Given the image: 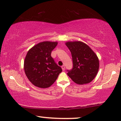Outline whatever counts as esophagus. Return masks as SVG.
<instances>
[{"label":"esophagus","mask_w":121,"mask_h":121,"mask_svg":"<svg viewBox=\"0 0 121 121\" xmlns=\"http://www.w3.org/2000/svg\"><path fill=\"white\" fill-rule=\"evenodd\" d=\"M61 68H62L63 71H65V66L64 65H62V66H61Z\"/></svg>","instance_id":"1"}]
</instances>
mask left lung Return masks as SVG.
<instances>
[{
	"instance_id": "8db88e82",
	"label": "left lung",
	"mask_w": 121,
	"mask_h": 121,
	"mask_svg": "<svg viewBox=\"0 0 121 121\" xmlns=\"http://www.w3.org/2000/svg\"><path fill=\"white\" fill-rule=\"evenodd\" d=\"M71 52L73 68L67 75L78 84L89 83L94 79L99 68V61L92 49L81 41L65 43Z\"/></svg>"
}]
</instances>
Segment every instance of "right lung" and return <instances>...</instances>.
Here are the masks:
<instances>
[{
  "mask_svg": "<svg viewBox=\"0 0 121 121\" xmlns=\"http://www.w3.org/2000/svg\"><path fill=\"white\" fill-rule=\"evenodd\" d=\"M57 42L45 41L33 46L27 52L24 61V70L34 86L47 88L55 82L62 69L51 56Z\"/></svg>",
  "mask_w": 121,
  "mask_h": 121,
  "instance_id": "1",
  "label": "right lung"
}]
</instances>
